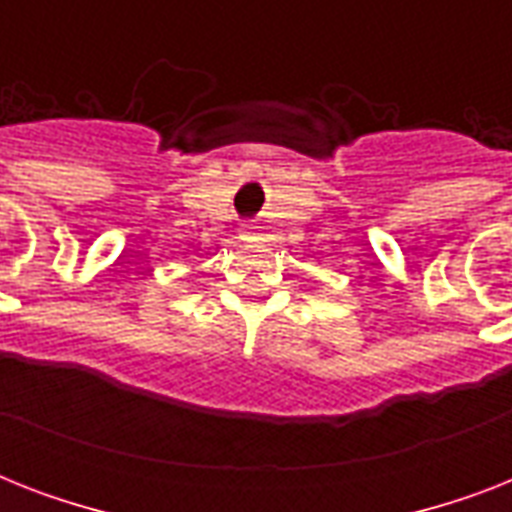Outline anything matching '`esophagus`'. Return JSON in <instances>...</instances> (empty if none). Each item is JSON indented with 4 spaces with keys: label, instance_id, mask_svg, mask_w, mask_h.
<instances>
[{
    "label": "esophagus",
    "instance_id": "obj_1",
    "mask_svg": "<svg viewBox=\"0 0 512 512\" xmlns=\"http://www.w3.org/2000/svg\"><path fill=\"white\" fill-rule=\"evenodd\" d=\"M241 241H244V244H252V241H257L255 228H244V231H241Z\"/></svg>",
    "mask_w": 512,
    "mask_h": 512
}]
</instances>
